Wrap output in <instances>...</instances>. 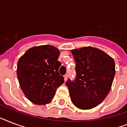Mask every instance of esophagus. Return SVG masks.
Returning a JSON list of instances; mask_svg holds the SVG:
<instances>
[{"label":"esophagus","instance_id":"esophagus-1","mask_svg":"<svg viewBox=\"0 0 127 127\" xmlns=\"http://www.w3.org/2000/svg\"><path fill=\"white\" fill-rule=\"evenodd\" d=\"M68 78V75L67 74H65V75L64 76V81H66Z\"/></svg>","mask_w":127,"mask_h":127}]
</instances>
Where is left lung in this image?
<instances>
[{
  "mask_svg": "<svg viewBox=\"0 0 127 127\" xmlns=\"http://www.w3.org/2000/svg\"><path fill=\"white\" fill-rule=\"evenodd\" d=\"M76 78L66 82L72 103L81 109H92L106 97L115 74L113 59L101 50L92 47L73 49Z\"/></svg>",
  "mask_w": 127,
  "mask_h": 127,
  "instance_id": "left-lung-1",
  "label": "left lung"
}]
</instances>
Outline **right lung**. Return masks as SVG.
<instances>
[{
    "instance_id": "obj_1",
    "label": "right lung",
    "mask_w": 127,
    "mask_h": 127,
    "mask_svg": "<svg viewBox=\"0 0 127 127\" xmlns=\"http://www.w3.org/2000/svg\"><path fill=\"white\" fill-rule=\"evenodd\" d=\"M60 51L53 46L33 47L20 58L17 76L23 92L29 100L37 105L51 101L56 90L64 83L59 68Z\"/></svg>"
}]
</instances>
